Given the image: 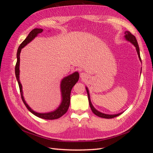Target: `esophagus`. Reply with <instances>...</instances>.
<instances>
[{
  "mask_svg": "<svg viewBox=\"0 0 153 153\" xmlns=\"http://www.w3.org/2000/svg\"><path fill=\"white\" fill-rule=\"evenodd\" d=\"M86 76H87V74L85 73H80V77L82 78H85Z\"/></svg>",
  "mask_w": 153,
  "mask_h": 153,
  "instance_id": "esophagus-1",
  "label": "esophagus"
}]
</instances>
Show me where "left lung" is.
<instances>
[{"mask_svg": "<svg viewBox=\"0 0 153 153\" xmlns=\"http://www.w3.org/2000/svg\"><path fill=\"white\" fill-rule=\"evenodd\" d=\"M124 34H125V38L126 39V40L130 41V42L133 44V45L135 46L136 47V50H137V52L138 55V57H139L140 61H141V58H140V50H139V47H138V45L137 43V39L135 38V36H133L130 32L129 31H126L124 32ZM86 90H87V95H88V99H89V105H90V107L92 111V112H93L95 115H96L97 116L100 117H102V118H105V119H112L115 117H117L119 116V115H121L122 113H119L118 114H115V115H108V114H103L101 112H100L99 111L96 110L94 108V106H92L91 102V100H90V96H89V91H88V89L86 87Z\"/></svg>", "mask_w": 153, "mask_h": 153, "instance_id": "1", "label": "left lung"}]
</instances>
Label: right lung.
Here are the masks:
<instances>
[{
    "mask_svg": "<svg viewBox=\"0 0 153 153\" xmlns=\"http://www.w3.org/2000/svg\"><path fill=\"white\" fill-rule=\"evenodd\" d=\"M43 32V29H34L32 30L29 35L27 36L25 39L23 41V42L20 44L19 47L17 50V61L15 66V75L16 77V79L18 83V85H19L20 91L21 94V98L23 101V102L25 104L27 108L28 109L31 113L35 115L36 116L38 117L41 119H48V120H53L59 119L61 117H62L64 114H65L68 110V108L69 106V104H70V94L71 91L73 87L75 85L76 83L78 82V79H79V74L78 72H75L73 73L72 75H69L66 77H65L62 79L61 84V92H62V100L61 105L59 106V107L55 110L53 112H49V113H45V114H41L36 112L32 110L29 106H28L24 100V96H23V92H22V84L19 80V75H20V54L21 52L22 48H24L25 46H26L36 36H37L38 34L41 33Z\"/></svg>",
    "mask_w": 153,
    "mask_h": 153,
    "instance_id": "right-lung-1",
    "label": "right lung"
}]
</instances>
